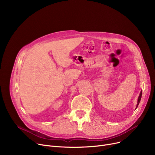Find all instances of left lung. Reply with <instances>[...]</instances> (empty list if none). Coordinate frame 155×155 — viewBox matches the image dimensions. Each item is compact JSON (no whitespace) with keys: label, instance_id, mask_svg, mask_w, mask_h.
I'll list each match as a JSON object with an SVG mask.
<instances>
[{"label":"left lung","instance_id":"1","mask_svg":"<svg viewBox=\"0 0 155 155\" xmlns=\"http://www.w3.org/2000/svg\"><path fill=\"white\" fill-rule=\"evenodd\" d=\"M141 96H142V91H141V92H140V94L139 97H138V99H137V105H136V109L138 105H139V104H140V101H141Z\"/></svg>","mask_w":155,"mask_h":155}]
</instances>
